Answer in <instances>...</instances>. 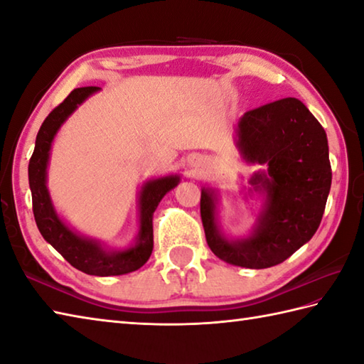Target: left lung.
<instances>
[{"label":"left lung","mask_w":364,"mask_h":364,"mask_svg":"<svg viewBox=\"0 0 364 364\" xmlns=\"http://www.w3.org/2000/svg\"><path fill=\"white\" fill-rule=\"evenodd\" d=\"M237 146L246 162L267 167L249 181L265 194V203L254 232L230 241L216 223V192L203 188L206 243L216 257L235 267L279 265L308 243L322 220L331 188L325 129L301 101L286 97L246 112L237 126Z\"/></svg>","instance_id":"left-lung-1"}]
</instances>
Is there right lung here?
Wrapping results in <instances>:
<instances>
[{
	"label": "right lung",
	"instance_id": "obj_1",
	"mask_svg": "<svg viewBox=\"0 0 364 364\" xmlns=\"http://www.w3.org/2000/svg\"><path fill=\"white\" fill-rule=\"evenodd\" d=\"M99 90H101L99 87L75 88L48 113L36 137V146L28 166V180H30L36 224L47 243L52 245L70 265L83 273L92 276H119L135 272L149 259L153 252V213L158 208L162 197L180 183V176L168 175L144 184L139 198L140 229L137 240L134 246L124 251H107L99 241L82 237L63 223L56 215L47 189L50 148L56 132L70 113Z\"/></svg>",
	"mask_w": 364,
	"mask_h": 364
}]
</instances>
